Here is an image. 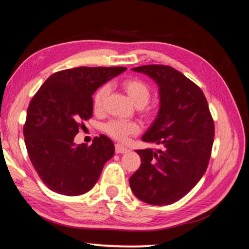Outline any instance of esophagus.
<instances>
[{"instance_id":"obj_1","label":"esophagus","mask_w":249,"mask_h":249,"mask_svg":"<svg viewBox=\"0 0 249 249\" xmlns=\"http://www.w3.org/2000/svg\"><path fill=\"white\" fill-rule=\"evenodd\" d=\"M128 149L125 147V146H123L122 144H115V152L116 154H123V153H126L127 152Z\"/></svg>"}]
</instances>
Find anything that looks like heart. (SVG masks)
Masks as SVG:
<instances>
[{
	"mask_svg": "<svg viewBox=\"0 0 249 249\" xmlns=\"http://www.w3.org/2000/svg\"><path fill=\"white\" fill-rule=\"evenodd\" d=\"M122 88L127 93L132 102L137 107H140L141 112L146 115L151 113V109L146 107L149 98L152 95V90L149 85L145 81L139 77H129L122 82ZM109 93V88L107 85H102L93 96V108L95 112H101L104 107L106 97ZM141 124L137 122H126L113 120L104 125L105 133L113 139L120 142H125L129 136L136 135L141 132Z\"/></svg>",
	"mask_w": 249,
	"mask_h": 249,
	"instance_id": "b5f03b06",
	"label": "heart"
}]
</instances>
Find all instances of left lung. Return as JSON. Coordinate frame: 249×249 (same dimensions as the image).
Returning a JSON list of instances; mask_svg holds the SVG:
<instances>
[{"label": "left lung", "mask_w": 249, "mask_h": 249, "mask_svg": "<svg viewBox=\"0 0 249 249\" xmlns=\"http://www.w3.org/2000/svg\"><path fill=\"white\" fill-rule=\"evenodd\" d=\"M152 77L160 88L159 115L142 140L159 149H137L141 166L129 178L137 198L168 205L198 183L211 159L215 126L203 90L167 65L132 69Z\"/></svg>", "instance_id": "obj_1"}]
</instances>
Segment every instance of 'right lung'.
<instances>
[{
	"label": "right lung",
	"mask_w": 249,
	"mask_h": 249,
	"mask_svg": "<svg viewBox=\"0 0 249 249\" xmlns=\"http://www.w3.org/2000/svg\"><path fill=\"white\" fill-rule=\"evenodd\" d=\"M126 68H74L51 75L33 96L23 127L33 167L51 191L66 196L89 192L115 148L105 135L93 144L74 137L93 115L95 90Z\"/></svg>",
	"instance_id": "obj_1"
}]
</instances>
